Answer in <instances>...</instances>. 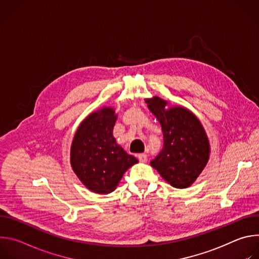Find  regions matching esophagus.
<instances>
[{
    "instance_id": "obj_1",
    "label": "esophagus",
    "mask_w": 259,
    "mask_h": 259,
    "mask_svg": "<svg viewBox=\"0 0 259 259\" xmlns=\"http://www.w3.org/2000/svg\"><path fill=\"white\" fill-rule=\"evenodd\" d=\"M137 158H138L139 162H141V163H145V162L147 161V156H146V154H139V155L137 156Z\"/></svg>"
}]
</instances>
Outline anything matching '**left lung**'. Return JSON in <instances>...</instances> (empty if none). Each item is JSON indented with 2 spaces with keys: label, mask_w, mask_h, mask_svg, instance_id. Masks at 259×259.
Here are the masks:
<instances>
[{
  "label": "left lung",
  "mask_w": 259,
  "mask_h": 259,
  "mask_svg": "<svg viewBox=\"0 0 259 259\" xmlns=\"http://www.w3.org/2000/svg\"><path fill=\"white\" fill-rule=\"evenodd\" d=\"M151 112L161 124L164 146L151 166L173 188L191 187L209 160L210 144L199 119L183 106H172L155 96L146 98Z\"/></svg>",
  "instance_id": "1"
}]
</instances>
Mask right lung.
I'll use <instances>...</instances> for the list:
<instances>
[{
  "label": "right lung",
  "mask_w": 259,
  "mask_h": 259,
  "mask_svg": "<svg viewBox=\"0 0 259 259\" xmlns=\"http://www.w3.org/2000/svg\"><path fill=\"white\" fill-rule=\"evenodd\" d=\"M115 108L103 106L79 126L70 146V165L84 186L96 194L116 190L123 174L138 160L121 147L113 130Z\"/></svg>",
  "instance_id": "right-lung-1"
}]
</instances>
